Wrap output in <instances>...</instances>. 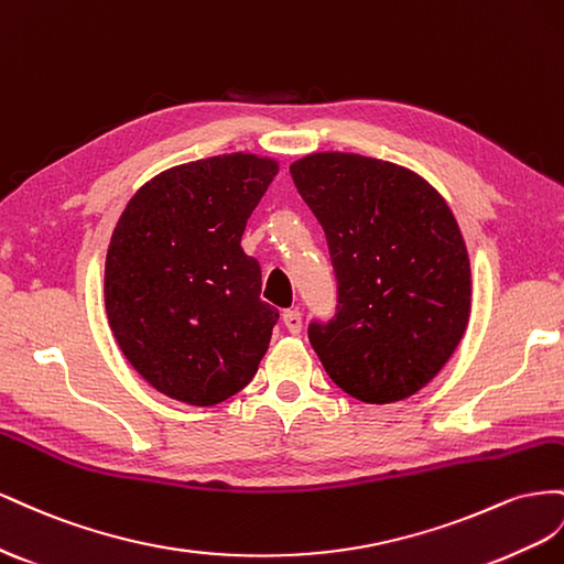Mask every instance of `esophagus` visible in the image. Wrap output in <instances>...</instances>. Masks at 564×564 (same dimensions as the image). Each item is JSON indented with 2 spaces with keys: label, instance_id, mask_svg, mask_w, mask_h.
Listing matches in <instances>:
<instances>
[{
  "label": "esophagus",
  "instance_id": "esophagus-1",
  "mask_svg": "<svg viewBox=\"0 0 564 564\" xmlns=\"http://www.w3.org/2000/svg\"><path fill=\"white\" fill-rule=\"evenodd\" d=\"M283 324L293 335H297L302 330V314L297 310H285L283 312Z\"/></svg>",
  "mask_w": 564,
  "mask_h": 564
}]
</instances>
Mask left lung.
Returning <instances> with one entry per match:
<instances>
[{
    "label": "left lung",
    "instance_id": "1",
    "mask_svg": "<svg viewBox=\"0 0 564 564\" xmlns=\"http://www.w3.org/2000/svg\"><path fill=\"white\" fill-rule=\"evenodd\" d=\"M326 231L337 314L310 343L337 388L366 404L401 401L437 376L468 328L473 273L458 221L421 174L359 153L291 165Z\"/></svg>",
    "mask_w": 564,
    "mask_h": 564
}]
</instances>
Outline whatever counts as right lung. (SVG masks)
Returning <instances> with one entry per match:
<instances>
[{
	"mask_svg": "<svg viewBox=\"0 0 564 564\" xmlns=\"http://www.w3.org/2000/svg\"><path fill=\"white\" fill-rule=\"evenodd\" d=\"M279 160L224 153L174 165L122 210L106 254L108 326L153 390L215 406L252 380L279 312L240 248Z\"/></svg>",
	"mask_w": 564,
	"mask_h": 564,
	"instance_id": "obj_1",
	"label": "right lung"
}]
</instances>
